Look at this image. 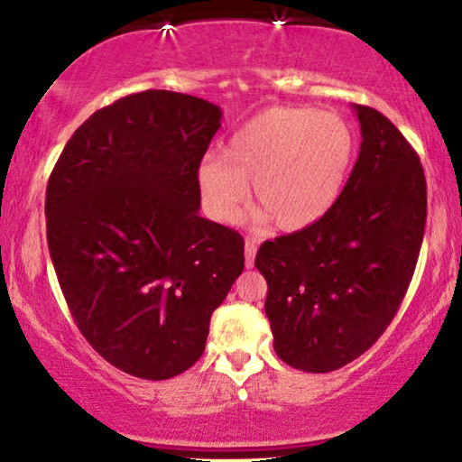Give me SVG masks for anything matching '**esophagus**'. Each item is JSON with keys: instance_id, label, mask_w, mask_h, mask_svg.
Returning <instances> with one entry per match:
<instances>
[{"instance_id": "obj_1", "label": "esophagus", "mask_w": 462, "mask_h": 462, "mask_svg": "<svg viewBox=\"0 0 462 462\" xmlns=\"http://www.w3.org/2000/svg\"><path fill=\"white\" fill-rule=\"evenodd\" d=\"M245 267L252 269L254 267V256H256V242L254 239H245Z\"/></svg>"}]
</instances>
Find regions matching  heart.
I'll list each match as a JSON object with an SVG mask.
<instances>
[{"label":"heart","mask_w":462,"mask_h":462,"mask_svg":"<svg viewBox=\"0 0 462 462\" xmlns=\"http://www.w3.org/2000/svg\"><path fill=\"white\" fill-rule=\"evenodd\" d=\"M353 153L356 134L337 113L271 106L236 130L223 155L201 157V204L218 223H237L252 180L261 218H273L282 231H302L337 204Z\"/></svg>","instance_id":"b5f03b06"}]
</instances>
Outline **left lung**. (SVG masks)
I'll return each mask as SVG.
<instances>
[{"instance_id":"obj_1","label":"left lung","mask_w":462,"mask_h":462,"mask_svg":"<svg viewBox=\"0 0 462 462\" xmlns=\"http://www.w3.org/2000/svg\"><path fill=\"white\" fill-rule=\"evenodd\" d=\"M362 144L337 204L307 229L264 242V313L277 357L302 372H332L387 330L414 275L425 236L427 182L402 132L353 105Z\"/></svg>"}]
</instances>
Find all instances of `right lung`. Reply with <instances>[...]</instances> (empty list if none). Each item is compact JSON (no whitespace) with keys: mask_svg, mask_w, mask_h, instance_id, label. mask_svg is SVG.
Listing matches in <instances>:
<instances>
[{"mask_svg":"<svg viewBox=\"0 0 462 462\" xmlns=\"http://www.w3.org/2000/svg\"><path fill=\"white\" fill-rule=\"evenodd\" d=\"M220 117L189 94H130L88 117L50 174L62 294L88 343L132 376L191 368L244 271L242 236L199 217L198 166Z\"/></svg>","mask_w":462,"mask_h":462,"instance_id":"1","label":"right lung"}]
</instances>
